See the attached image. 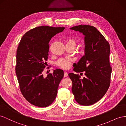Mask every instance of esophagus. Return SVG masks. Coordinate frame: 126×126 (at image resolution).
Listing matches in <instances>:
<instances>
[{
  "label": "esophagus",
  "instance_id": "34e87169",
  "mask_svg": "<svg viewBox=\"0 0 126 126\" xmlns=\"http://www.w3.org/2000/svg\"><path fill=\"white\" fill-rule=\"evenodd\" d=\"M64 77H66L68 76V73L66 72H64Z\"/></svg>",
  "mask_w": 126,
  "mask_h": 126
}]
</instances>
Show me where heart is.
I'll return each mask as SVG.
<instances>
[{
    "instance_id": "1",
    "label": "heart",
    "mask_w": 126,
    "mask_h": 126,
    "mask_svg": "<svg viewBox=\"0 0 126 126\" xmlns=\"http://www.w3.org/2000/svg\"><path fill=\"white\" fill-rule=\"evenodd\" d=\"M66 44H71L75 45V41L73 38L67 39L66 41ZM72 61V60L70 59H60V60L57 61V62H56V64L57 66H59L60 67L62 68V69H67L68 68L70 67Z\"/></svg>"
}]
</instances>
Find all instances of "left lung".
<instances>
[{
    "mask_svg": "<svg viewBox=\"0 0 126 126\" xmlns=\"http://www.w3.org/2000/svg\"><path fill=\"white\" fill-rule=\"evenodd\" d=\"M71 29L83 33L85 45V55L75 64L73 69L77 73L85 72V77L81 79L78 74H69L72 82V91L79 104L90 106L102 98L110 84V45L94 26L80 25Z\"/></svg>",
    "mask_w": 126,
    "mask_h": 126,
    "instance_id": "left-lung-1",
    "label": "left lung"
}]
</instances>
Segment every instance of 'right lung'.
Returning a JSON list of instances; mask_svg holds the SVG:
<instances>
[{"label": "right lung", "instance_id": "obj_1", "mask_svg": "<svg viewBox=\"0 0 126 126\" xmlns=\"http://www.w3.org/2000/svg\"><path fill=\"white\" fill-rule=\"evenodd\" d=\"M64 28L48 26L35 27L27 32L19 43L16 73L21 93L32 105L46 107L56 98L64 71L56 69L46 77L43 76V72L48 57L49 42Z\"/></svg>", "mask_w": 126, "mask_h": 126}]
</instances>
